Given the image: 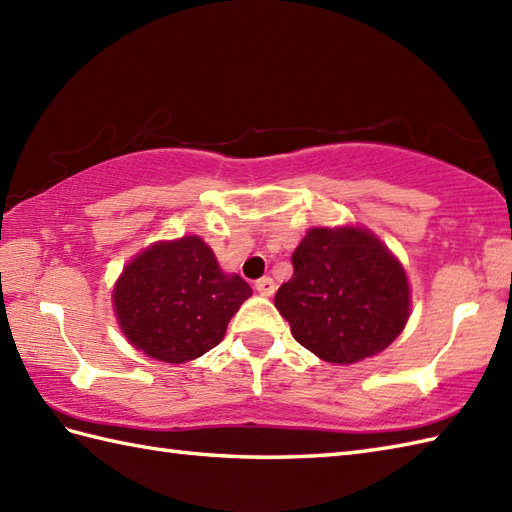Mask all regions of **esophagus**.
Here are the masks:
<instances>
[{"mask_svg": "<svg viewBox=\"0 0 512 512\" xmlns=\"http://www.w3.org/2000/svg\"><path fill=\"white\" fill-rule=\"evenodd\" d=\"M255 290L259 292V295H264V297H270V295H275V290H277V284L270 277H262V279H257L255 281Z\"/></svg>", "mask_w": 512, "mask_h": 512, "instance_id": "34e87169", "label": "esophagus"}]
</instances>
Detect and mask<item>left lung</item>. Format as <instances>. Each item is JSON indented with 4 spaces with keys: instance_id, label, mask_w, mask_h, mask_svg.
<instances>
[{
    "instance_id": "8db88e82",
    "label": "left lung",
    "mask_w": 512,
    "mask_h": 512,
    "mask_svg": "<svg viewBox=\"0 0 512 512\" xmlns=\"http://www.w3.org/2000/svg\"><path fill=\"white\" fill-rule=\"evenodd\" d=\"M275 306L292 336L328 363L383 352L409 319L405 268L365 228H310L292 253Z\"/></svg>"
}]
</instances>
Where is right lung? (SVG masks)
<instances>
[{
  "instance_id": "obj_1",
  "label": "right lung",
  "mask_w": 512,
  "mask_h": 512,
  "mask_svg": "<svg viewBox=\"0 0 512 512\" xmlns=\"http://www.w3.org/2000/svg\"><path fill=\"white\" fill-rule=\"evenodd\" d=\"M253 290L226 275L198 235L158 242L132 259L114 286V310L136 350L187 363L224 339L226 325Z\"/></svg>"
}]
</instances>
